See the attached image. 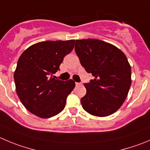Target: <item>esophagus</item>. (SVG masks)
I'll use <instances>...</instances> for the list:
<instances>
[{"label":"esophagus","instance_id":"obj_1","mask_svg":"<svg viewBox=\"0 0 150 150\" xmlns=\"http://www.w3.org/2000/svg\"><path fill=\"white\" fill-rule=\"evenodd\" d=\"M81 83H79V82H76V86H78V85H80Z\"/></svg>","mask_w":150,"mask_h":150}]
</instances>
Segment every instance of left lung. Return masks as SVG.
Listing matches in <instances>:
<instances>
[{"label":"left lung","instance_id":"1","mask_svg":"<svg viewBox=\"0 0 150 150\" xmlns=\"http://www.w3.org/2000/svg\"><path fill=\"white\" fill-rule=\"evenodd\" d=\"M75 52L93 79L84 83L87 93L82 108L96 116H108L120 108L131 85V68L119 48L96 39L76 40Z\"/></svg>","mask_w":150,"mask_h":150}]
</instances>
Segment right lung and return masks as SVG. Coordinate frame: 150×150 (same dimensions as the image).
Listing matches in <instances>:
<instances>
[{
  "label": "right lung",
  "mask_w": 150,
  "mask_h": 150,
  "mask_svg": "<svg viewBox=\"0 0 150 150\" xmlns=\"http://www.w3.org/2000/svg\"><path fill=\"white\" fill-rule=\"evenodd\" d=\"M74 42V40L38 42L20 57L14 74L16 91L24 107L34 115L51 118L65 108L75 82L54 79L53 75L72 51Z\"/></svg>",
  "instance_id": "1"
}]
</instances>
